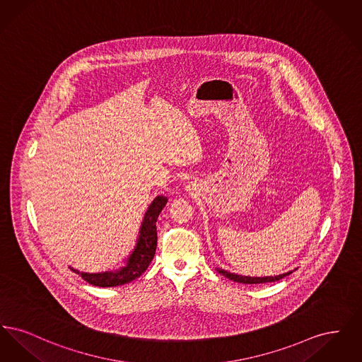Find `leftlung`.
<instances>
[{"label": "left lung", "mask_w": 362, "mask_h": 362, "mask_svg": "<svg viewBox=\"0 0 362 362\" xmlns=\"http://www.w3.org/2000/svg\"><path fill=\"white\" fill-rule=\"evenodd\" d=\"M217 272L220 274H223L225 278L230 279V281H235V282H239V284H266V282H276L282 279L284 276H289L292 274V272H288V273H284V274H279V276H241V274H235V273H230V272H226L224 269H217Z\"/></svg>", "instance_id": "obj_1"}]
</instances>
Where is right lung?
<instances>
[{
  "mask_svg": "<svg viewBox=\"0 0 362 362\" xmlns=\"http://www.w3.org/2000/svg\"><path fill=\"white\" fill-rule=\"evenodd\" d=\"M167 201H168L167 197L158 195L148 206V210L145 211L144 220L139 226L136 247L124 260V266H122L118 270L102 272V273H83L69 266L70 270L81 276L88 284L100 286V288L119 286L134 281L148 269L149 263L153 260L156 245H157L156 221L161 210L167 205Z\"/></svg>",
  "mask_w": 362,
  "mask_h": 362,
  "instance_id": "right-lung-1",
  "label": "right lung"
}]
</instances>
